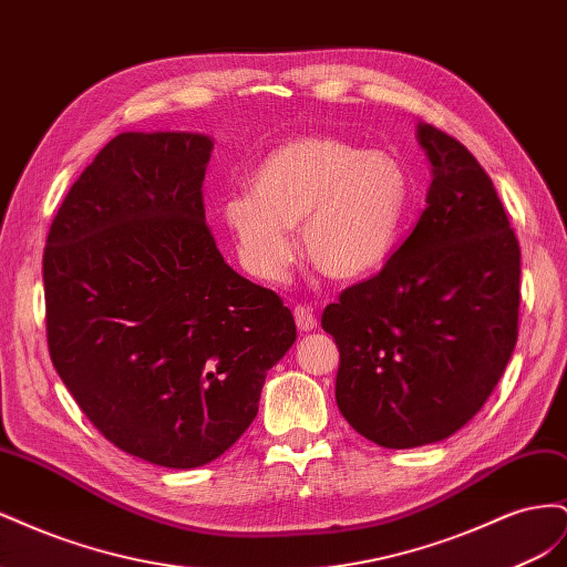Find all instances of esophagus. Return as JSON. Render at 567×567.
Returning a JSON list of instances; mask_svg holds the SVG:
<instances>
[{
  "instance_id": "1",
  "label": "esophagus",
  "mask_w": 567,
  "mask_h": 567,
  "mask_svg": "<svg viewBox=\"0 0 567 567\" xmlns=\"http://www.w3.org/2000/svg\"><path fill=\"white\" fill-rule=\"evenodd\" d=\"M293 317H296V326H298V329H300L302 333L317 329V317L310 312V307L298 305L296 310H293Z\"/></svg>"
}]
</instances>
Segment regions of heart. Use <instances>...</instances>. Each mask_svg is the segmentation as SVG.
Listing matches in <instances>:
<instances>
[{
	"instance_id": "obj_1",
	"label": "heart",
	"mask_w": 567,
	"mask_h": 567,
	"mask_svg": "<svg viewBox=\"0 0 567 567\" xmlns=\"http://www.w3.org/2000/svg\"><path fill=\"white\" fill-rule=\"evenodd\" d=\"M411 196L404 165L342 136L302 134L252 167L246 192L221 203L244 267L281 281L296 260L300 225L307 260L331 279L381 269L400 244Z\"/></svg>"
}]
</instances>
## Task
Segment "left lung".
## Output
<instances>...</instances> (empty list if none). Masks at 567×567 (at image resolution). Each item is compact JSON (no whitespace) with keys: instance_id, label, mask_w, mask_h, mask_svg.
I'll use <instances>...</instances> for the list:
<instances>
[{"instance_id":"1","label":"left lung","mask_w":567,"mask_h":567,"mask_svg":"<svg viewBox=\"0 0 567 567\" xmlns=\"http://www.w3.org/2000/svg\"><path fill=\"white\" fill-rule=\"evenodd\" d=\"M433 182L414 231L321 315L340 350L336 402L359 435L411 450L454 435L518 340L520 248L473 153L419 123Z\"/></svg>"}]
</instances>
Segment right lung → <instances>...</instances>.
<instances>
[{
  "label": "right lung",
  "instance_id": "obj_1",
  "mask_svg": "<svg viewBox=\"0 0 567 567\" xmlns=\"http://www.w3.org/2000/svg\"><path fill=\"white\" fill-rule=\"evenodd\" d=\"M213 140L123 132L51 221L42 277L56 373L117 450L165 468L225 454L296 342L281 298L236 274L205 225Z\"/></svg>",
  "mask_w": 567,
  "mask_h": 567
}]
</instances>
